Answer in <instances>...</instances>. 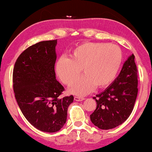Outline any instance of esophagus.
<instances>
[{"instance_id": "34e87169", "label": "esophagus", "mask_w": 152, "mask_h": 152, "mask_svg": "<svg viewBox=\"0 0 152 152\" xmlns=\"http://www.w3.org/2000/svg\"><path fill=\"white\" fill-rule=\"evenodd\" d=\"M74 98L75 100H76V101H82V100L85 99V98L82 97V96H75Z\"/></svg>"}]
</instances>
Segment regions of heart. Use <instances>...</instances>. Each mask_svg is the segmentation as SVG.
Instances as JSON below:
<instances>
[{
	"label": "heart",
	"mask_w": 152,
	"mask_h": 152,
	"mask_svg": "<svg viewBox=\"0 0 152 152\" xmlns=\"http://www.w3.org/2000/svg\"><path fill=\"white\" fill-rule=\"evenodd\" d=\"M123 61L119 47L104 42H86L79 45L57 61L56 72L63 83L70 85L80 73L84 75L70 86V91L84 95L96 86L105 88L115 80Z\"/></svg>",
	"instance_id": "obj_1"
}]
</instances>
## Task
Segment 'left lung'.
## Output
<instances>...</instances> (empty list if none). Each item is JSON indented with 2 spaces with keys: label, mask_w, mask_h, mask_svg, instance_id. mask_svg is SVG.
I'll return each instance as SVG.
<instances>
[{
  "label": "left lung",
  "mask_w": 152,
  "mask_h": 152,
  "mask_svg": "<svg viewBox=\"0 0 152 152\" xmlns=\"http://www.w3.org/2000/svg\"><path fill=\"white\" fill-rule=\"evenodd\" d=\"M137 69L133 54L124 63L119 76L94 99L96 109L90 115L92 123L108 130L121 125L131 115L138 92Z\"/></svg>",
  "instance_id": "left-lung-1"
}]
</instances>
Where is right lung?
Here are the masks:
<instances>
[{
    "instance_id": "obj_1",
    "label": "right lung",
    "mask_w": 152,
    "mask_h": 152,
    "mask_svg": "<svg viewBox=\"0 0 152 152\" xmlns=\"http://www.w3.org/2000/svg\"><path fill=\"white\" fill-rule=\"evenodd\" d=\"M57 40L39 42L19 55L13 69L15 96L21 112L37 129L55 133L66 122L74 97H61L64 86L56 80Z\"/></svg>"
}]
</instances>
